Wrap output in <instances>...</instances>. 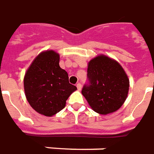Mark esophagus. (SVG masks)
Returning a JSON list of instances; mask_svg holds the SVG:
<instances>
[{"mask_svg": "<svg viewBox=\"0 0 154 154\" xmlns=\"http://www.w3.org/2000/svg\"><path fill=\"white\" fill-rule=\"evenodd\" d=\"M76 87H77V88H78V90H80V89L82 88V85L80 84V83H78L77 85H76Z\"/></svg>", "mask_w": 154, "mask_h": 154, "instance_id": "obj_1", "label": "esophagus"}]
</instances>
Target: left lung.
Returning a JSON list of instances; mask_svg holds the SVG:
<instances>
[{
  "mask_svg": "<svg viewBox=\"0 0 154 154\" xmlns=\"http://www.w3.org/2000/svg\"><path fill=\"white\" fill-rule=\"evenodd\" d=\"M88 82L82 94L94 112L106 115L118 110L126 99L130 82L121 65L106 56L91 60Z\"/></svg>",
  "mask_w": 154,
  "mask_h": 154,
  "instance_id": "1",
  "label": "left lung"
}]
</instances>
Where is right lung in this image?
Instances as JSON below:
<instances>
[{"label":"right lung","instance_id":"add662e5","mask_svg":"<svg viewBox=\"0 0 154 154\" xmlns=\"http://www.w3.org/2000/svg\"><path fill=\"white\" fill-rule=\"evenodd\" d=\"M60 57L53 51L42 52L27 70L24 92L27 100L36 112L51 116L63 109L76 86L69 83L66 70L59 66Z\"/></svg>","mask_w":154,"mask_h":154}]
</instances>
